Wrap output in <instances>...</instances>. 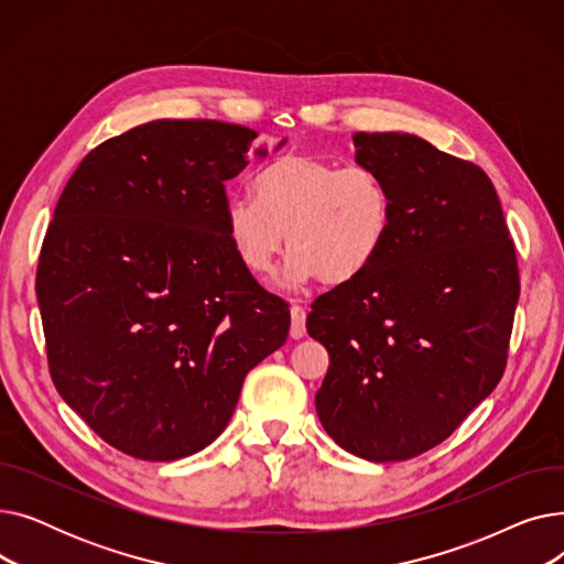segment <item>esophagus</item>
<instances>
[{
	"label": "esophagus",
	"mask_w": 564,
	"mask_h": 564,
	"mask_svg": "<svg viewBox=\"0 0 564 564\" xmlns=\"http://www.w3.org/2000/svg\"><path fill=\"white\" fill-rule=\"evenodd\" d=\"M290 315H292L290 336H292L294 340H300V338H304V334H306V308L300 306V304H294L292 311H290Z\"/></svg>",
	"instance_id": "1"
}]
</instances>
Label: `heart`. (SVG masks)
Wrapping results in <instances>:
<instances>
[{"mask_svg":"<svg viewBox=\"0 0 564 564\" xmlns=\"http://www.w3.org/2000/svg\"><path fill=\"white\" fill-rule=\"evenodd\" d=\"M251 187L253 198L226 203L224 226L237 260L253 274L272 272L288 242V283L319 276L327 285H347L389 247L395 196L372 169H343L290 151L267 162Z\"/></svg>","mask_w":564,"mask_h":564,"instance_id":"heart-1","label":"heart"}]
</instances>
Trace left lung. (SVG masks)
<instances>
[{
	"label": "left lung",
	"mask_w": 564,
	"mask_h": 564,
	"mask_svg": "<svg viewBox=\"0 0 564 564\" xmlns=\"http://www.w3.org/2000/svg\"><path fill=\"white\" fill-rule=\"evenodd\" d=\"M357 164L387 177L395 224L354 283L313 302L306 329L329 351L322 427L368 462L446 441L500 381L519 267L498 194L473 162L400 132H357Z\"/></svg>",
	"instance_id": "1"
}]
</instances>
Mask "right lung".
<instances>
[{"instance_id":"right-lung-1","label":"right lung","mask_w":564,"mask_h":564,"mask_svg":"<svg viewBox=\"0 0 564 564\" xmlns=\"http://www.w3.org/2000/svg\"><path fill=\"white\" fill-rule=\"evenodd\" d=\"M256 137L219 121L143 123L94 148L54 207L36 270L50 375L130 457L210 446L247 372L288 338V304L237 260L224 226V183Z\"/></svg>"}]
</instances>
